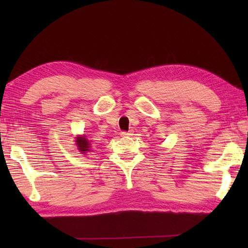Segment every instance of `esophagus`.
I'll use <instances>...</instances> for the list:
<instances>
[{
  "mask_svg": "<svg viewBox=\"0 0 248 248\" xmlns=\"http://www.w3.org/2000/svg\"><path fill=\"white\" fill-rule=\"evenodd\" d=\"M133 135V131H123V132H120V136H123V138H127V136H131Z\"/></svg>",
  "mask_w": 248,
  "mask_h": 248,
  "instance_id": "1",
  "label": "esophagus"
}]
</instances>
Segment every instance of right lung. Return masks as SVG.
<instances>
[{
  "label": "right lung",
  "instance_id": "obj_1",
  "mask_svg": "<svg viewBox=\"0 0 248 248\" xmlns=\"http://www.w3.org/2000/svg\"><path fill=\"white\" fill-rule=\"evenodd\" d=\"M77 145L78 148L80 150L82 154H86L87 151H91L89 147H91V144H89L88 140L85 138V136H82V138H77Z\"/></svg>",
  "mask_w": 248,
  "mask_h": 248
}]
</instances>
